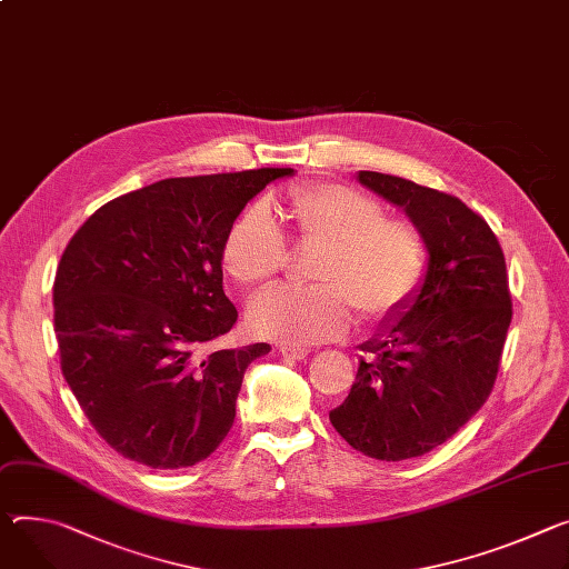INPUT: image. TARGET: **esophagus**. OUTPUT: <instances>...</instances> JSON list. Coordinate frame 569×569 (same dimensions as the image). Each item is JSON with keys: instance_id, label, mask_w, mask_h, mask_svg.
Returning <instances> with one entry per match:
<instances>
[{"instance_id": "1", "label": "esophagus", "mask_w": 569, "mask_h": 569, "mask_svg": "<svg viewBox=\"0 0 569 569\" xmlns=\"http://www.w3.org/2000/svg\"><path fill=\"white\" fill-rule=\"evenodd\" d=\"M279 351H281L283 358H290V360H301V358L308 356V349H303V347H290V345H281Z\"/></svg>"}]
</instances>
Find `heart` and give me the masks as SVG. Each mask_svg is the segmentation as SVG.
<instances>
[{"label": "heart", "instance_id": "1", "mask_svg": "<svg viewBox=\"0 0 569 569\" xmlns=\"http://www.w3.org/2000/svg\"><path fill=\"white\" fill-rule=\"evenodd\" d=\"M283 216L303 244L322 247L316 288H272L258 295L247 325L258 338L290 347L340 338L351 306L366 320H386L418 292L427 272L422 233L383 218L381 203L340 183L301 186L286 194ZM286 236L261 203L244 209L222 242V266L240 286L272 281L286 266Z\"/></svg>", "mask_w": 569, "mask_h": 569}]
</instances>
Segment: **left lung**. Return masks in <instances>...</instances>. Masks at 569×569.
I'll return each mask as SVG.
<instances>
[{"instance_id": "left-lung-1", "label": "left lung", "mask_w": 569, "mask_h": 569, "mask_svg": "<svg viewBox=\"0 0 569 569\" xmlns=\"http://www.w3.org/2000/svg\"><path fill=\"white\" fill-rule=\"evenodd\" d=\"M356 181L399 206L429 258L418 292L358 345L366 358L329 420L356 451L406 460L442 445L488 399L512 318L506 261L458 197L381 172Z\"/></svg>"}]
</instances>
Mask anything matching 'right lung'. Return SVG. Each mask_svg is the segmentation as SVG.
I'll return each instance as SVG.
<instances>
[{"label":"right lung","instance_id":"obj_1","mask_svg":"<svg viewBox=\"0 0 569 569\" xmlns=\"http://www.w3.org/2000/svg\"><path fill=\"white\" fill-rule=\"evenodd\" d=\"M290 168L163 179L97 209L54 279L61 370L94 431L151 470L209 458L227 438L256 342L203 356L238 320L222 242Z\"/></svg>","mask_w":569,"mask_h":569}]
</instances>
